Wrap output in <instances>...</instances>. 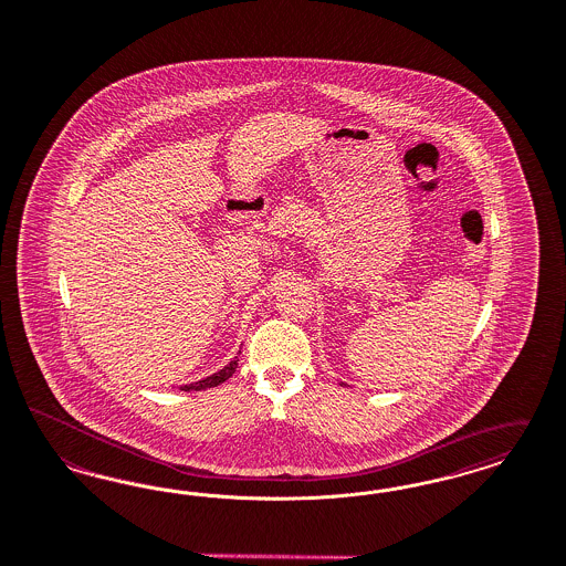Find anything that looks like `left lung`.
<instances>
[{
	"instance_id": "8db88e82",
	"label": "left lung",
	"mask_w": 566,
	"mask_h": 566,
	"mask_svg": "<svg viewBox=\"0 0 566 566\" xmlns=\"http://www.w3.org/2000/svg\"><path fill=\"white\" fill-rule=\"evenodd\" d=\"M340 385H345V382H340ZM345 387H347V385H345Z\"/></svg>"
}]
</instances>
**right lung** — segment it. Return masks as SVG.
Instances as JSON below:
<instances>
[{"label": "right lung", "instance_id": "obj_1", "mask_svg": "<svg viewBox=\"0 0 566 566\" xmlns=\"http://www.w3.org/2000/svg\"><path fill=\"white\" fill-rule=\"evenodd\" d=\"M238 357H240V352L235 355L234 359L226 366V368H221L219 371H214L211 376H207V378H202V380H196V382H190V385H184V387H179L181 390H202V389H211V387H217V385H221V382H226L228 378H232L234 376L235 368H238Z\"/></svg>", "mask_w": 566, "mask_h": 566}]
</instances>
